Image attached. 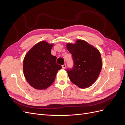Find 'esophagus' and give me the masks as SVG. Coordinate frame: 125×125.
Instances as JSON below:
<instances>
[{
    "mask_svg": "<svg viewBox=\"0 0 125 125\" xmlns=\"http://www.w3.org/2000/svg\"><path fill=\"white\" fill-rule=\"evenodd\" d=\"M66 65H65V64H64V65H63L62 66V69H65L66 68Z\"/></svg>",
    "mask_w": 125,
    "mask_h": 125,
    "instance_id": "esophagus-1",
    "label": "esophagus"
}]
</instances>
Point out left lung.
Wrapping results in <instances>:
<instances>
[{"label": "left lung", "instance_id": "8db88e82", "mask_svg": "<svg viewBox=\"0 0 125 125\" xmlns=\"http://www.w3.org/2000/svg\"><path fill=\"white\" fill-rule=\"evenodd\" d=\"M66 47L73 56L74 66L68 69L70 81L80 88L91 86L99 77L103 62L99 51L82 40L74 44L67 43Z\"/></svg>", "mask_w": 125, "mask_h": 125}]
</instances>
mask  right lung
Segmentation results:
<instances>
[{
  "label": "right lung",
  "mask_w": 125,
  "mask_h": 125,
  "mask_svg": "<svg viewBox=\"0 0 125 125\" xmlns=\"http://www.w3.org/2000/svg\"><path fill=\"white\" fill-rule=\"evenodd\" d=\"M54 44L41 41L26 54L23 65L26 80L33 88L45 90L55 80L58 71L62 66L56 63L57 57L51 54Z\"/></svg>",
  "instance_id": "1"
}]
</instances>
